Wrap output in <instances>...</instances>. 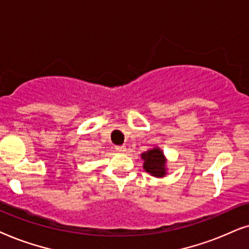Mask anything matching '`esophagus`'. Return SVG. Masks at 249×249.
Segmentation results:
<instances>
[{
	"instance_id": "esophagus-1",
	"label": "esophagus",
	"mask_w": 249,
	"mask_h": 249,
	"mask_svg": "<svg viewBox=\"0 0 249 249\" xmlns=\"http://www.w3.org/2000/svg\"><path fill=\"white\" fill-rule=\"evenodd\" d=\"M115 149L116 151L119 152V154H124V152H126V147H125V145H117Z\"/></svg>"
}]
</instances>
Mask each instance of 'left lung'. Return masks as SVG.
Segmentation results:
<instances>
[{
    "label": "left lung",
    "mask_w": 249,
    "mask_h": 249,
    "mask_svg": "<svg viewBox=\"0 0 249 249\" xmlns=\"http://www.w3.org/2000/svg\"><path fill=\"white\" fill-rule=\"evenodd\" d=\"M143 159V168L152 177L163 178L166 174V158L159 148H154L141 155Z\"/></svg>",
    "instance_id": "left-lung-1"
}]
</instances>
